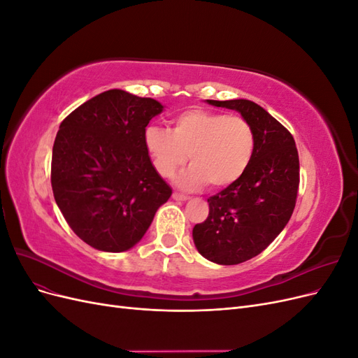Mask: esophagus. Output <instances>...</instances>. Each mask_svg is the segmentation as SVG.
Returning <instances> with one entry per match:
<instances>
[{"mask_svg": "<svg viewBox=\"0 0 358 358\" xmlns=\"http://www.w3.org/2000/svg\"><path fill=\"white\" fill-rule=\"evenodd\" d=\"M173 199H175L176 201H187L189 197H188V196H183V194L173 192Z\"/></svg>", "mask_w": 358, "mask_h": 358, "instance_id": "esophagus-1", "label": "esophagus"}]
</instances>
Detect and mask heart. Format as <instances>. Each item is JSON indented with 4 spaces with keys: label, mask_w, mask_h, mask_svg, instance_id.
Wrapping results in <instances>:
<instances>
[{
    "label": "heart",
    "mask_w": 358,
    "mask_h": 358,
    "mask_svg": "<svg viewBox=\"0 0 358 358\" xmlns=\"http://www.w3.org/2000/svg\"><path fill=\"white\" fill-rule=\"evenodd\" d=\"M145 146L158 175L170 179L187 164L178 185L199 189L206 183L221 189L239 180L255 152V131L242 116L192 109L175 117L171 131L150 125Z\"/></svg>",
    "instance_id": "b5f03b06"
}]
</instances>
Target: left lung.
Wrapping results in <instances>:
<instances>
[{"label":"left lung","mask_w":358,"mask_h":358,"mask_svg":"<svg viewBox=\"0 0 358 358\" xmlns=\"http://www.w3.org/2000/svg\"><path fill=\"white\" fill-rule=\"evenodd\" d=\"M208 104L239 112L255 131L245 175L208 199L209 216L192 229L197 251L212 263L239 264L262 254L288 224L299 189V154L288 129L249 100Z\"/></svg>","instance_id":"obj_1"}]
</instances>
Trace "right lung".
<instances>
[{"label":"right lung","instance_id":"obj_1","mask_svg":"<svg viewBox=\"0 0 358 358\" xmlns=\"http://www.w3.org/2000/svg\"><path fill=\"white\" fill-rule=\"evenodd\" d=\"M164 110L154 99L122 90L95 95L73 110L52 150V189L71 230L104 252L137 245L171 188L145 146L150 119Z\"/></svg>","mask_w":358,"mask_h":358}]
</instances>
